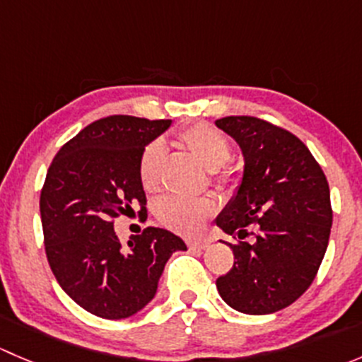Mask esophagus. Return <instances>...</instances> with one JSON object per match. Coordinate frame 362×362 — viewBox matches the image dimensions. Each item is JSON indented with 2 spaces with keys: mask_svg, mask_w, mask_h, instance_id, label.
Here are the masks:
<instances>
[{
  "mask_svg": "<svg viewBox=\"0 0 362 362\" xmlns=\"http://www.w3.org/2000/svg\"><path fill=\"white\" fill-rule=\"evenodd\" d=\"M187 245H189V249H192V250H204L210 247V240L194 238V240H189Z\"/></svg>",
  "mask_w": 362,
  "mask_h": 362,
  "instance_id": "obj_1",
  "label": "esophagus"
}]
</instances>
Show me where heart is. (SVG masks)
<instances>
[{"instance_id":"obj_1","label":"heart","mask_w":362,"mask_h":362,"mask_svg":"<svg viewBox=\"0 0 362 362\" xmlns=\"http://www.w3.org/2000/svg\"><path fill=\"white\" fill-rule=\"evenodd\" d=\"M177 141L196 156L210 170L214 180L226 182L229 171L226 164L231 160V140L222 131L210 124L198 122L184 127L177 133ZM164 148L159 141H152L141 152L138 159V177L141 187L147 192H158L163 182ZM215 210L214 199L210 198H170L158 208V218L166 228L180 233H196L204 218Z\"/></svg>"}]
</instances>
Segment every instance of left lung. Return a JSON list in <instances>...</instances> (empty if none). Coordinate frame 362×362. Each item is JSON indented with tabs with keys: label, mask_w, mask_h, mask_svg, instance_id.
<instances>
[{
	"label": "left lung",
	"mask_w": 362,
	"mask_h": 362,
	"mask_svg": "<svg viewBox=\"0 0 362 362\" xmlns=\"http://www.w3.org/2000/svg\"><path fill=\"white\" fill-rule=\"evenodd\" d=\"M245 158L243 178L217 226L238 243H228L235 264L217 279L231 308L264 315L293 305L315 279L333 210L326 175L305 144L284 127L250 115L215 120ZM249 225L258 231L249 233ZM249 234L256 240L242 243Z\"/></svg>",
	"instance_id": "8db88e82"
}]
</instances>
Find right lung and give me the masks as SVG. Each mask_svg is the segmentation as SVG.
Wrapping results in <instances>:
<instances>
[{"instance_id":"obj_1","label":"right lung","mask_w":362,"mask_h":362,"mask_svg":"<svg viewBox=\"0 0 362 362\" xmlns=\"http://www.w3.org/2000/svg\"><path fill=\"white\" fill-rule=\"evenodd\" d=\"M171 120L110 115L61 147L40 194L43 242L54 276L76 305L101 319H126L156 296L164 264L187 250L173 233L147 228L122 247L113 221L147 214L138 159Z\"/></svg>"}]
</instances>
